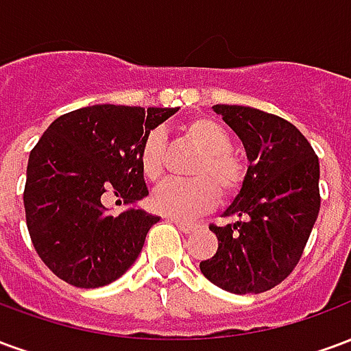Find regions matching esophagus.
<instances>
[{"mask_svg": "<svg viewBox=\"0 0 351 351\" xmlns=\"http://www.w3.org/2000/svg\"><path fill=\"white\" fill-rule=\"evenodd\" d=\"M167 220L173 221V223H175L176 228L180 229L182 233H191L193 229L197 228V226H195V223H191V221H184V220H180V218H173V216H171V218H167Z\"/></svg>", "mask_w": 351, "mask_h": 351, "instance_id": "obj_1", "label": "esophagus"}]
</instances>
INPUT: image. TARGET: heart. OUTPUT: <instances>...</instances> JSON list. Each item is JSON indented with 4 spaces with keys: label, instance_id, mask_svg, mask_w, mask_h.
Instances as JSON below:
<instances>
[{
    "label": "heart",
    "instance_id": "heart-1",
    "mask_svg": "<svg viewBox=\"0 0 351 351\" xmlns=\"http://www.w3.org/2000/svg\"><path fill=\"white\" fill-rule=\"evenodd\" d=\"M184 133L201 150V158L193 165L190 180H167L156 190L152 205L175 218H190L213 208L218 201V190L223 197H231L244 182L243 161L231 152L229 131L213 118L197 116L184 123ZM143 175L158 182L165 171V135L152 130L143 141L138 154Z\"/></svg>",
    "mask_w": 351,
    "mask_h": 351
}]
</instances>
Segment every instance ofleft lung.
Segmentation results:
<instances>
[{
    "label": "left lung",
    "mask_w": 351,
    "mask_h": 351,
    "mask_svg": "<svg viewBox=\"0 0 351 351\" xmlns=\"http://www.w3.org/2000/svg\"><path fill=\"white\" fill-rule=\"evenodd\" d=\"M213 110L243 141L248 169L221 214L237 221L210 226L218 250L199 269L226 291L263 293L301 259L319 213V161L301 131L280 116L243 105Z\"/></svg>",
    "instance_id": "left-lung-1"
}]
</instances>
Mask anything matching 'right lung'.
Returning a JSON list of instances; mask_svg holds the SVG:
<instances>
[{"instance_id":"right-lung-1","label":"right lung","mask_w":351,"mask_h":351,"mask_svg":"<svg viewBox=\"0 0 351 351\" xmlns=\"http://www.w3.org/2000/svg\"><path fill=\"white\" fill-rule=\"evenodd\" d=\"M178 110L92 105L50 123L29 152L26 223L39 258L77 287L107 286L135 263L160 216L135 203L148 195L138 154L152 130ZM108 197L130 204L110 215Z\"/></svg>"}]
</instances>
